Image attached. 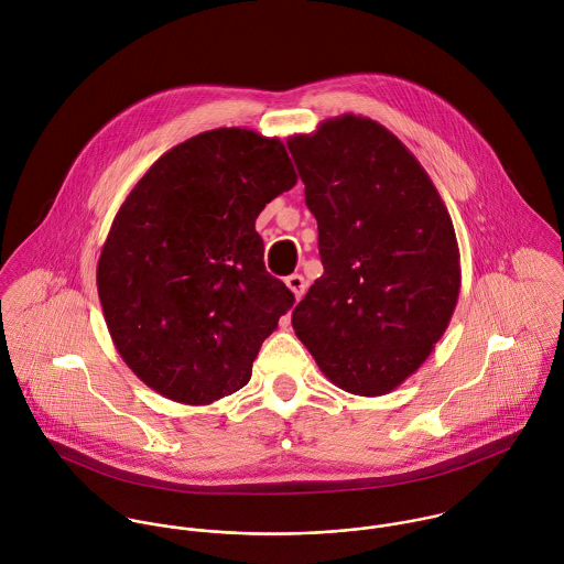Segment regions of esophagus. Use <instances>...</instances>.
<instances>
[{"label":"esophagus","instance_id":"34e87169","mask_svg":"<svg viewBox=\"0 0 564 564\" xmlns=\"http://www.w3.org/2000/svg\"><path fill=\"white\" fill-rule=\"evenodd\" d=\"M284 282H286V286L291 289V293L295 295V300H302V295L306 293V280H304V275L293 273V275H289Z\"/></svg>","mask_w":564,"mask_h":564}]
</instances>
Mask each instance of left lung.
<instances>
[{
    "label": "left lung",
    "instance_id": "8db88e82",
    "mask_svg": "<svg viewBox=\"0 0 564 564\" xmlns=\"http://www.w3.org/2000/svg\"><path fill=\"white\" fill-rule=\"evenodd\" d=\"M286 143L323 262L293 329L332 384L387 395L427 360L454 315L452 217L425 169L373 119L340 115Z\"/></svg>",
    "mask_w": 564,
    "mask_h": 564
}]
</instances>
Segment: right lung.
<instances>
[{
    "instance_id": "obj_1",
    "label": "right lung",
    "mask_w": 564,
    "mask_h": 564,
    "mask_svg": "<svg viewBox=\"0 0 564 564\" xmlns=\"http://www.w3.org/2000/svg\"><path fill=\"white\" fill-rule=\"evenodd\" d=\"M295 182L280 139L219 128L162 154L121 204L97 293L123 362L162 398L206 405L249 382L295 304L264 269L256 217Z\"/></svg>"
}]
</instances>
